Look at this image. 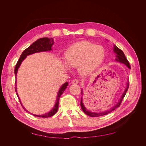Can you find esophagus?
<instances>
[{"label":"esophagus","mask_w":146,"mask_h":146,"mask_svg":"<svg viewBox=\"0 0 146 146\" xmlns=\"http://www.w3.org/2000/svg\"><path fill=\"white\" fill-rule=\"evenodd\" d=\"M72 83L73 84H78V83H79V80H77V79H74V80H72Z\"/></svg>","instance_id":"esophagus-1"}]
</instances>
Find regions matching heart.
I'll use <instances>...</instances> for the list:
<instances>
[{"label": "heart", "instance_id": "heart-1", "mask_svg": "<svg viewBox=\"0 0 146 146\" xmlns=\"http://www.w3.org/2000/svg\"><path fill=\"white\" fill-rule=\"evenodd\" d=\"M104 56L105 50L102 46L88 41L74 44L65 53L66 64L72 68L78 67L80 72L84 74L93 72L102 62ZM67 65L64 66L69 69Z\"/></svg>", "mask_w": 146, "mask_h": 146}]
</instances>
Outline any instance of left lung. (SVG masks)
<instances>
[{
    "label": "left lung",
    "instance_id": "1",
    "mask_svg": "<svg viewBox=\"0 0 146 146\" xmlns=\"http://www.w3.org/2000/svg\"><path fill=\"white\" fill-rule=\"evenodd\" d=\"M113 52L115 53L116 54V59L115 60L116 61H118V62H120L121 63H123L125 64L128 68H129V69H130V64H129V62L128 61V60H127L126 57L124 55V54H123V52H122V50H121L120 48H119L116 45L114 46V48H113ZM127 86H126V88H125V90L124 91V92H123L122 95L121 96L120 99L119 100L118 102L114 105L113 106V107L111 108L109 110H107V111H105L104 112H102V113H94V112H91L90 111H89V110H88L86 107H85V105H84L83 103V100H82V98L81 99V102H80V105H81V107H82V109L83 110V111L85 113L86 115L88 116H90L91 117H98V116H104V115H106V114H107L110 113H111V111H114V110L116 109L117 108H118L119 106H120L121 102H122V99H123V98H124V96L126 94V92L128 90V89H129V81H127ZM82 94H83V90H82Z\"/></svg>",
    "mask_w": 146,
    "mask_h": 146
}]
</instances>
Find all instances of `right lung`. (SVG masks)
Masks as SVG:
<instances>
[{
  "label": "right lung",
  "mask_w": 146,
  "mask_h": 146,
  "mask_svg": "<svg viewBox=\"0 0 146 146\" xmlns=\"http://www.w3.org/2000/svg\"><path fill=\"white\" fill-rule=\"evenodd\" d=\"M54 39L51 38H42L38 39L37 41L34 42L32 45H30L28 48H26L24 52L22 53L21 55L20 56V58L17 61V63L16 65V67L15 69V77L16 78L17 76V70H18V69L19 68V66H21L22 62L24 61V60L29 55H32L33 54H35V53H38V52H47V51H50L52 50V47L54 45ZM68 86V82H66L64 83L63 85L61 86L60 88V90L58 92V94H57V97H56V102L54 106V107L52 108L50 111H48V113L41 114V115H36V114H32V115L35 116H37L39 117H49L52 116L53 115L57 112L58 109V104H59V100L60 96H61L63 93V92L65 91L66 89V88ZM15 91L16 92V94L18 97V98L19 99V101L21 104V100L19 98L18 94L17 92V88H16V87H15ZM23 106V105H22ZM23 108L24 109L25 111L29 112L27 110H26L25 108L23 107Z\"/></svg>",
  "instance_id": "right-lung-1"
}]
</instances>
